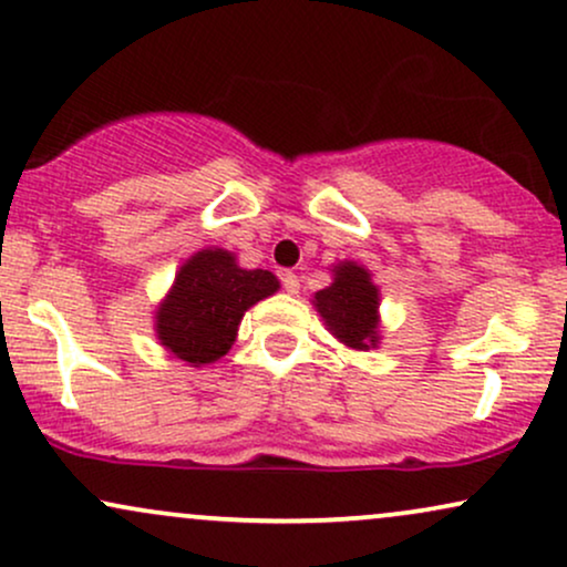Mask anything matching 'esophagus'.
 Masks as SVG:
<instances>
[{"label":"esophagus","instance_id":"obj_1","mask_svg":"<svg viewBox=\"0 0 567 567\" xmlns=\"http://www.w3.org/2000/svg\"><path fill=\"white\" fill-rule=\"evenodd\" d=\"M282 288H285V292H288V296H296L298 290H301V282H298V277L292 275V271H282Z\"/></svg>","mask_w":567,"mask_h":567}]
</instances>
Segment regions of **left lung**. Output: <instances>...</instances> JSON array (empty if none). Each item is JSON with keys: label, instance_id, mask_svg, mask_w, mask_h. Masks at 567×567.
<instances>
[{"label": "left lung", "instance_id": "1", "mask_svg": "<svg viewBox=\"0 0 567 567\" xmlns=\"http://www.w3.org/2000/svg\"><path fill=\"white\" fill-rule=\"evenodd\" d=\"M327 330L349 349H378L380 340V292L364 266L340 261L332 266V285L313 296Z\"/></svg>", "mask_w": 567, "mask_h": 567}]
</instances>
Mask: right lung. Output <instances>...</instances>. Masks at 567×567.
Returning a JSON list of instances; mask_svg holds the SVG:
<instances>
[{
  "label": "right lung",
  "instance_id": "1",
  "mask_svg": "<svg viewBox=\"0 0 567 567\" xmlns=\"http://www.w3.org/2000/svg\"><path fill=\"white\" fill-rule=\"evenodd\" d=\"M277 288L271 271L243 269L229 250H197L182 264L174 288L155 311L161 346L189 367L210 364L231 349L245 311Z\"/></svg>",
  "mask_w": 567,
  "mask_h": 567
}]
</instances>
